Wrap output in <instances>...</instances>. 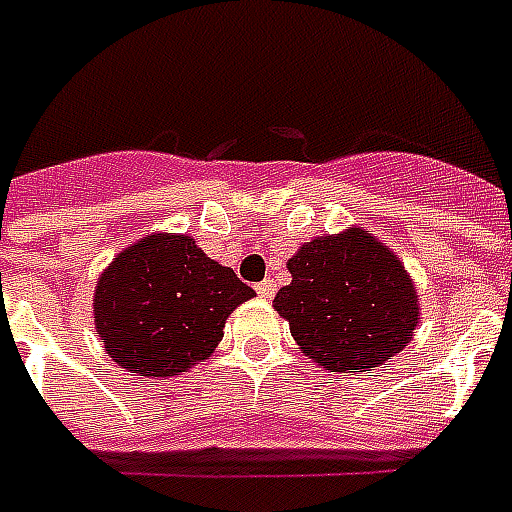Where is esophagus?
I'll return each mask as SVG.
<instances>
[{
    "label": "esophagus",
    "instance_id": "obj_1",
    "mask_svg": "<svg viewBox=\"0 0 512 512\" xmlns=\"http://www.w3.org/2000/svg\"><path fill=\"white\" fill-rule=\"evenodd\" d=\"M255 289H257V295L263 297V300H271L273 292H276V287H273V281H271V279L260 281V284H257Z\"/></svg>",
    "mask_w": 512,
    "mask_h": 512
}]
</instances>
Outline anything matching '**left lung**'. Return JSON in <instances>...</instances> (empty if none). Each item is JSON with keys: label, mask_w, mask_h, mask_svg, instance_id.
Masks as SVG:
<instances>
[{"label": "left lung", "mask_w": 512, "mask_h": 512, "mask_svg": "<svg viewBox=\"0 0 512 512\" xmlns=\"http://www.w3.org/2000/svg\"><path fill=\"white\" fill-rule=\"evenodd\" d=\"M273 297L305 356L332 372H372L409 345L420 297L401 257L366 228L305 241Z\"/></svg>", "instance_id": "obj_1"}]
</instances>
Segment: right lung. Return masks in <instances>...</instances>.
Wrapping results in <instances>:
<instances>
[{
  "mask_svg": "<svg viewBox=\"0 0 512 512\" xmlns=\"http://www.w3.org/2000/svg\"><path fill=\"white\" fill-rule=\"evenodd\" d=\"M255 297L233 268L188 233L143 236L100 273L95 332L116 364L138 377H175L215 353L225 319Z\"/></svg>",
  "mask_w": 512,
  "mask_h": 512,
  "instance_id": "obj_1",
  "label": "right lung"
}]
</instances>
